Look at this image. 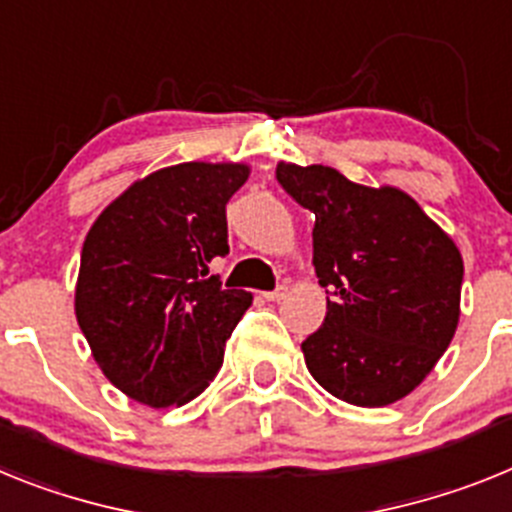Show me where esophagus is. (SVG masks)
<instances>
[{"label": "esophagus", "mask_w": 512, "mask_h": 512, "mask_svg": "<svg viewBox=\"0 0 512 512\" xmlns=\"http://www.w3.org/2000/svg\"><path fill=\"white\" fill-rule=\"evenodd\" d=\"M286 293H288L286 286H278V288H275V291H265V293H262V296H265V299H268V301H281L283 296H286Z\"/></svg>", "instance_id": "34e87169"}]
</instances>
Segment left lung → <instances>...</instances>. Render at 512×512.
I'll list each match as a JSON object with an SVG mask.
<instances>
[{
    "label": "left lung",
    "mask_w": 512,
    "mask_h": 512,
    "mask_svg": "<svg viewBox=\"0 0 512 512\" xmlns=\"http://www.w3.org/2000/svg\"><path fill=\"white\" fill-rule=\"evenodd\" d=\"M275 177L317 219L314 270L332 296L301 342L306 368L358 407L407 397L459 324L461 252L402 190L355 185L324 164H278Z\"/></svg>",
    "instance_id": "left-lung-1"
}]
</instances>
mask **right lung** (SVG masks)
Returning <instances> with one entry per match:
<instances>
[{"instance_id": "add662e5", "label": "right lung", "mask_w": 512, "mask_h": 512, "mask_svg": "<svg viewBox=\"0 0 512 512\" xmlns=\"http://www.w3.org/2000/svg\"><path fill=\"white\" fill-rule=\"evenodd\" d=\"M244 164L185 162L115 198L84 239L77 322L102 373L149 407L198 397L224 363L226 337L252 293L221 288L229 255L226 203Z\"/></svg>"}]
</instances>
